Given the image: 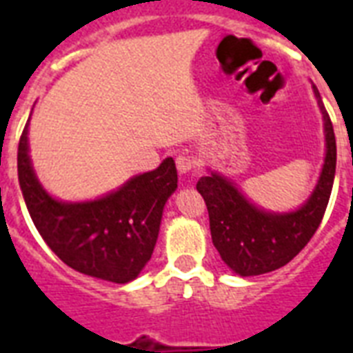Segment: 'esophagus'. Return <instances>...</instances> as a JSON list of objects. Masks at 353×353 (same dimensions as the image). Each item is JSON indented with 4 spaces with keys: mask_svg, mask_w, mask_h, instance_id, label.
<instances>
[{
    "mask_svg": "<svg viewBox=\"0 0 353 353\" xmlns=\"http://www.w3.org/2000/svg\"><path fill=\"white\" fill-rule=\"evenodd\" d=\"M176 165H177V170H179V174H187V172H190L192 168H196V159H194L192 155L188 154H179L176 157Z\"/></svg>",
    "mask_w": 353,
    "mask_h": 353,
    "instance_id": "34e87169",
    "label": "esophagus"
}]
</instances>
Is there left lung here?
<instances>
[{
	"label": "left lung",
	"mask_w": 353,
	"mask_h": 353,
	"mask_svg": "<svg viewBox=\"0 0 353 353\" xmlns=\"http://www.w3.org/2000/svg\"><path fill=\"white\" fill-rule=\"evenodd\" d=\"M315 97L324 117L326 159L312 198L296 212L271 214L247 201L231 181L218 174L203 176L196 188L209 210L212 243L221 260L241 276L262 274L291 262L317 232L334 187L337 144L334 124L317 88Z\"/></svg>",
	"instance_id": "left-lung-1"
}]
</instances>
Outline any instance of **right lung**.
I'll return each mask as SVG.
<instances>
[{
  "instance_id": "obj_1",
  "label": "right lung",
  "mask_w": 353,
  "mask_h": 353,
  "mask_svg": "<svg viewBox=\"0 0 353 353\" xmlns=\"http://www.w3.org/2000/svg\"><path fill=\"white\" fill-rule=\"evenodd\" d=\"M18 144V179L25 205L51 251L79 273L126 284L141 273L154 252L163 207L177 188L172 157L159 168L135 176L117 192L90 203L52 199L36 179L27 132Z\"/></svg>"
}]
</instances>
